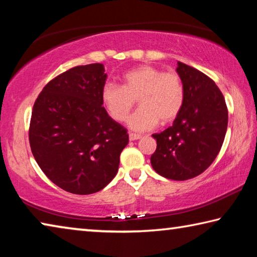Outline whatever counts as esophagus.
<instances>
[{"mask_svg":"<svg viewBox=\"0 0 257 257\" xmlns=\"http://www.w3.org/2000/svg\"><path fill=\"white\" fill-rule=\"evenodd\" d=\"M142 136L141 135H136V134H133V133H129V141H137V139H141Z\"/></svg>","mask_w":257,"mask_h":257,"instance_id":"esophagus-1","label":"esophagus"}]
</instances>
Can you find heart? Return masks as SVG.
Returning a JSON list of instances; mask_svg holds the SVG:
<instances>
[{
  "instance_id": "1",
  "label": "heart",
  "mask_w": 257,
  "mask_h": 257,
  "mask_svg": "<svg viewBox=\"0 0 257 257\" xmlns=\"http://www.w3.org/2000/svg\"><path fill=\"white\" fill-rule=\"evenodd\" d=\"M138 110L128 119L135 132L151 130L159 121L172 122L185 102V87L175 71H162L158 67L139 66L123 73L122 86L106 82L102 87L101 99L112 119L124 121L136 103Z\"/></svg>"
}]
</instances>
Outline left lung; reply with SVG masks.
Here are the masks:
<instances>
[{
  "label": "left lung",
  "mask_w": 257,
  "mask_h": 257,
  "mask_svg": "<svg viewBox=\"0 0 257 257\" xmlns=\"http://www.w3.org/2000/svg\"><path fill=\"white\" fill-rule=\"evenodd\" d=\"M185 87V102L173 124L153 134L156 151L151 163L160 176L171 180L197 177L210 167L222 147L228 108L219 87L197 69L178 62Z\"/></svg>",
  "instance_id": "left-lung-1"
}]
</instances>
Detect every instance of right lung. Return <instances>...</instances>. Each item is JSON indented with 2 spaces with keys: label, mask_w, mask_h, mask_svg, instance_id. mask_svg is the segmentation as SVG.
Returning a JSON list of instances; mask_svg holds the SVG:
<instances>
[{
  "label": "right lung",
  "mask_w": 257,
  "mask_h": 257,
  "mask_svg": "<svg viewBox=\"0 0 257 257\" xmlns=\"http://www.w3.org/2000/svg\"><path fill=\"white\" fill-rule=\"evenodd\" d=\"M104 71L101 63L69 69L43 88L33 107L34 158L52 182L72 194L103 189L118 172L129 142L127 129L102 106Z\"/></svg>",
  "instance_id": "add662e5"
}]
</instances>
